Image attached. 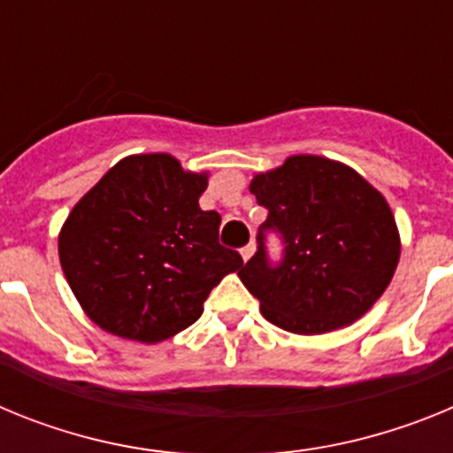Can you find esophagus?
Returning <instances> with one entry per match:
<instances>
[{"mask_svg": "<svg viewBox=\"0 0 453 453\" xmlns=\"http://www.w3.org/2000/svg\"><path fill=\"white\" fill-rule=\"evenodd\" d=\"M254 242H250V245H245L242 250H240V256H242V261H250L251 256H254Z\"/></svg>", "mask_w": 453, "mask_h": 453, "instance_id": "1", "label": "esophagus"}]
</instances>
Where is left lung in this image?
I'll return each mask as SVG.
<instances>
[{
	"instance_id": "obj_1",
	"label": "left lung",
	"mask_w": 453,
	"mask_h": 453,
	"mask_svg": "<svg viewBox=\"0 0 453 453\" xmlns=\"http://www.w3.org/2000/svg\"><path fill=\"white\" fill-rule=\"evenodd\" d=\"M250 190L267 219L256 254L238 270L272 324L313 335L361 318L381 297L399 261V234L383 195L347 165L292 156ZM270 233L284 250L272 262Z\"/></svg>"
}]
</instances>
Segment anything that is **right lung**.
<instances>
[{
    "label": "right lung",
    "mask_w": 453,
    "mask_h": 453,
    "mask_svg": "<svg viewBox=\"0 0 453 453\" xmlns=\"http://www.w3.org/2000/svg\"><path fill=\"white\" fill-rule=\"evenodd\" d=\"M206 186L167 154L129 156L72 208L58 256L92 322L140 342L197 322L211 290L242 265L219 245V213L199 208Z\"/></svg>",
    "instance_id": "obj_1"
}]
</instances>
